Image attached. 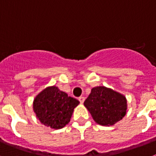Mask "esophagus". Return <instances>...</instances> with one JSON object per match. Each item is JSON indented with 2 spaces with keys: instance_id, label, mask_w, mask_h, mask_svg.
Here are the masks:
<instances>
[{
  "instance_id": "obj_1",
  "label": "esophagus",
  "mask_w": 156,
  "mask_h": 156,
  "mask_svg": "<svg viewBox=\"0 0 156 156\" xmlns=\"http://www.w3.org/2000/svg\"><path fill=\"white\" fill-rule=\"evenodd\" d=\"M79 101H80V102L81 104H83V103L84 102L85 98L84 97H82V96H80V97L79 98Z\"/></svg>"
}]
</instances>
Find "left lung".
Returning a JSON list of instances; mask_svg holds the SVG:
<instances>
[{
  "instance_id": "obj_1",
  "label": "left lung",
  "mask_w": 156,
  "mask_h": 156,
  "mask_svg": "<svg viewBox=\"0 0 156 156\" xmlns=\"http://www.w3.org/2000/svg\"><path fill=\"white\" fill-rule=\"evenodd\" d=\"M83 105L95 122L106 126L121 120L127 109L124 95L104 86L92 88Z\"/></svg>"
}]
</instances>
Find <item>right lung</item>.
I'll list each match as a JSON object with an SVG mask.
<instances>
[{"mask_svg":"<svg viewBox=\"0 0 156 156\" xmlns=\"http://www.w3.org/2000/svg\"><path fill=\"white\" fill-rule=\"evenodd\" d=\"M79 104V101L69 97L58 87L51 86L37 95L33 107L42 124L58 129L68 124L74 108Z\"/></svg>","mask_w":156,"mask_h":156,"instance_id":"right-lung-1","label":"right lung"}]
</instances>
